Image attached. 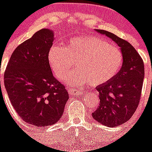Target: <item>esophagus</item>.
Returning <instances> with one entry per match:
<instances>
[{"label":"esophagus","instance_id":"esophagus-1","mask_svg":"<svg viewBox=\"0 0 152 152\" xmlns=\"http://www.w3.org/2000/svg\"><path fill=\"white\" fill-rule=\"evenodd\" d=\"M68 93H69L70 95H77V96H80V95L84 94V91H82V90H77V89H69L68 90Z\"/></svg>","mask_w":152,"mask_h":152}]
</instances>
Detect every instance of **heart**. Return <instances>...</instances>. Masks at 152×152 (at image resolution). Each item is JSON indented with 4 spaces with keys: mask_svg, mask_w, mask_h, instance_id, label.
Returning a JSON list of instances; mask_svg holds the SVG:
<instances>
[{
    "mask_svg": "<svg viewBox=\"0 0 152 152\" xmlns=\"http://www.w3.org/2000/svg\"><path fill=\"white\" fill-rule=\"evenodd\" d=\"M49 65L61 79L72 68H77L64 79L72 86L91 84L100 86L112 80L123 64V54L113 44L97 36H77L70 39L64 48L53 45L48 55Z\"/></svg>",
    "mask_w": 152,
    "mask_h": 152,
    "instance_id": "obj_1",
    "label": "heart"
}]
</instances>
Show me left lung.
Wrapping results in <instances>:
<instances>
[{
    "label": "left lung",
    "mask_w": 152,
    "mask_h": 152,
    "mask_svg": "<svg viewBox=\"0 0 152 152\" xmlns=\"http://www.w3.org/2000/svg\"><path fill=\"white\" fill-rule=\"evenodd\" d=\"M96 32L110 38L120 47L123 65L111 80L96 87L100 104L92 113L100 124L115 127L126 123L136 110L142 94L145 68L143 60L129 42L103 29Z\"/></svg>",
    "instance_id": "1"
}]
</instances>
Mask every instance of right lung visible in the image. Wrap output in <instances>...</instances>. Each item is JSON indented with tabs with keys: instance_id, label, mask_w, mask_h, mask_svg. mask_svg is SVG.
I'll list each match as a JSON object with an SVG mask.
<instances>
[{
	"instance_id": "right-lung-1",
	"label": "right lung",
	"mask_w": 152,
	"mask_h": 152,
	"mask_svg": "<svg viewBox=\"0 0 152 152\" xmlns=\"http://www.w3.org/2000/svg\"><path fill=\"white\" fill-rule=\"evenodd\" d=\"M53 40L51 29L37 31L13 51L4 72L5 88L14 110L23 120L39 128L57 123L69 99L48 60Z\"/></svg>"
}]
</instances>
